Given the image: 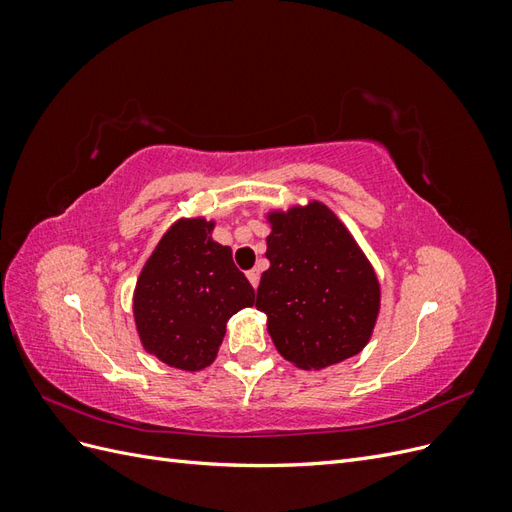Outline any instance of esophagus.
Returning a JSON list of instances; mask_svg holds the SVG:
<instances>
[{"instance_id": "34e87169", "label": "esophagus", "mask_w": 512, "mask_h": 512, "mask_svg": "<svg viewBox=\"0 0 512 512\" xmlns=\"http://www.w3.org/2000/svg\"><path fill=\"white\" fill-rule=\"evenodd\" d=\"M247 280H250V284L256 288V286H258V282H260V271H258V269L247 271Z\"/></svg>"}]
</instances>
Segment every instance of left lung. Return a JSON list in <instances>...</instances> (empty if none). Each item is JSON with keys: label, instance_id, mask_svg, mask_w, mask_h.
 Here are the masks:
<instances>
[{"label": "left lung", "instance_id": "8db88e82", "mask_svg": "<svg viewBox=\"0 0 512 512\" xmlns=\"http://www.w3.org/2000/svg\"><path fill=\"white\" fill-rule=\"evenodd\" d=\"M271 267L256 309L275 348L303 369H322L361 352L380 305L378 280L348 230L320 203L271 215Z\"/></svg>", "mask_w": 512, "mask_h": 512}]
</instances>
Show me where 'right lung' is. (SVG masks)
<instances>
[{"mask_svg": "<svg viewBox=\"0 0 512 512\" xmlns=\"http://www.w3.org/2000/svg\"><path fill=\"white\" fill-rule=\"evenodd\" d=\"M213 222L183 220L170 228L138 277L136 329L147 352L170 367L196 371L213 363L226 322L254 305V288L211 239Z\"/></svg>", "mask_w": 512, "mask_h": 512, "instance_id": "add662e5", "label": "right lung"}]
</instances>
